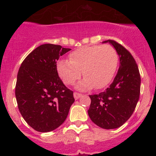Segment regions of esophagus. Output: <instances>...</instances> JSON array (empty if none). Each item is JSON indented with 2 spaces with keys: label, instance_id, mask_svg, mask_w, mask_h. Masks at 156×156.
I'll list each match as a JSON object with an SVG mask.
<instances>
[{
  "label": "esophagus",
  "instance_id": "esophagus-1",
  "mask_svg": "<svg viewBox=\"0 0 156 156\" xmlns=\"http://www.w3.org/2000/svg\"><path fill=\"white\" fill-rule=\"evenodd\" d=\"M73 96H74V98H75L76 100H77V99H79L82 96V94H80V93H77V92H74Z\"/></svg>",
  "mask_w": 156,
  "mask_h": 156
}]
</instances>
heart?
<instances>
[{
  "mask_svg": "<svg viewBox=\"0 0 156 156\" xmlns=\"http://www.w3.org/2000/svg\"><path fill=\"white\" fill-rule=\"evenodd\" d=\"M69 61L60 60L57 70L63 82L73 85L81 76L85 77L77 84L80 90L102 89L111 82L116 71L119 55L109 44L84 46L73 51L69 56Z\"/></svg>",
  "mask_w": 156,
  "mask_h": 156,
  "instance_id": "heart-1",
  "label": "heart"
}]
</instances>
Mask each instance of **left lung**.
<instances>
[{
  "label": "left lung",
  "mask_w": 156,
  "mask_h": 156,
  "mask_svg": "<svg viewBox=\"0 0 156 156\" xmlns=\"http://www.w3.org/2000/svg\"><path fill=\"white\" fill-rule=\"evenodd\" d=\"M110 43L119 57V68L113 82L104 92L89 95L91 100L88 115L103 129H115L129 119L140 97V76L132 55L113 40Z\"/></svg>",
  "instance_id": "obj_1"
}]
</instances>
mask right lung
<instances>
[{
  "label": "right lung",
  "mask_w": 156,
  "mask_h": 156,
  "mask_svg": "<svg viewBox=\"0 0 156 156\" xmlns=\"http://www.w3.org/2000/svg\"><path fill=\"white\" fill-rule=\"evenodd\" d=\"M70 48L45 44L29 54L17 75L16 97L26 122L39 132H50L65 122L73 92L58 76L57 61Z\"/></svg>",
  "instance_id": "right-lung-1"
}]
</instances>
